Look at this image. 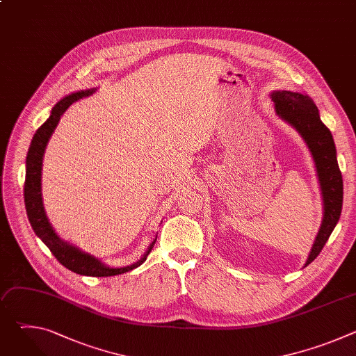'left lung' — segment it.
Masks as SVG:
<instances>
[{
	"mask_svg": "<svg viewBox=\"0 0 356 356\" xmlns=\"http://www.w3.org/2000/svg\"><path fill=\"white\" fill-rule=\"evenodd\" d=\"M272 99L277 115L294 127L309 145L321 186L324 218L306 262L307 266L320 255L339 220L343 195L342 175L337 162V150L331 131L323 124L314 101L309 95L284 90L275 91Z\"/></svg>",
	"mask_w": 356,
	"mask_h": 356,
	"instance_id": "obj_1",
	"label": "left lung"
}]
</instances>
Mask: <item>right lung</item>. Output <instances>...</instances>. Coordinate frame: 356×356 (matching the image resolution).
Listing matches in <instances>:
<instances>
[{
  "label": "right lung",
  "instance_id": "add662e5",
  "mask_svg": "<svg viewBox=\"0 0 356 356\" xmlns=\"http://www.w3.org/2000/svg\"><path fill=\"white\" fill-rule=\"evenodd\" d=\"M94 90H84L73 92L67 97H65L62 101L54 107L52 114L44 121L36 131V134L32 138L28 156H26V176H25V186H24V195H25V207L26 214L29 218V222L35 231V234L43 241V243L49 248V250L54 253V257L69 270L83 275V276H92V277H108L115 275H122L125 272H129L138 266H140L147 255L150 253L152 248H154L156 239L150 243L146 253L142 257L140 261L131 266L125 268H110L103 265L94 257L88 255L86 252H81L80 249L72 246L70 243L62 241L54 228L50 227L47 217L43 210L42 202V193H40V175H42V161L44 147L47 145V140L50 135L54 134L58 122L60 121V117L66 113V110L76 103L77 99L87 97L92 94Z\"/></svg>",
  "mask_w": 356,
  "mask_h": 356
}]
</instances>
